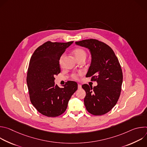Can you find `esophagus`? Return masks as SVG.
I'll use <instances>...</instances> for the list:
<instances>
[{"instance_id": "1", "label": "esophagus", "mask_w": 147, "mask_h": 147, "mask_svg": "<svg viewBox=\"0 0 147 147\" xmlns=\"http://www.w3.org/2000/svg\"><path fill=\"white\" fill-rule=\"evenodd\" d=\"M78 89L81 88V84H78Z\"/></svg>"}]
</instances>
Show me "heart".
I'll use <instances>...</instances> for the list:
<instances>
[{"label": "heart", "mask_w": 147, "mask_h": 147, "mask_svg": "<svg viewBox=\"0 0 147 147\" xmlns=\"http://www.w3.org/2000/svg\"><path fill=\"white\" fill-rule=\"evenodd\" d=\"M73 55H74V57L78 61L79 60L81 59H86L87 56V53L85 50H84L82 48H77L74 49L73 52ZM64 57L65 55H61L59 59V64L60 66H62L63 63V60H64ZM71 77L74 79V80H77L78 78V76L76 74H71Z\"/></svg>", "instance_id": "b5f03b06"}]
</instances>
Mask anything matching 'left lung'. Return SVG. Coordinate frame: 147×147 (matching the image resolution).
<instances>
[{
    "label": "left lung",
    "instance_id": "1",
    "mask_svg": "<svg viewBox=\"0 0 147 147\" xmlns=\"http://www.w3.org/2000/svg\"><path fill=\"white\" fill-rule=\"evenodd\" d=\"M78 45L90 49L92 60L87 77L98 85L82 86L86 91L84 105L86 109L95 116L109 112L120 97L123 82V73L117 57L112 49L105 43L95 39L76 42Z\"/></svg>",
    "mask_w": 147,
    "mask_h": 147
}]
</instances>
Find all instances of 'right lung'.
I'll return each mask as SVG.
<instances>
[{
  "mask_svg": "<svg viewBox=\"0 0 147 147\" xmlns=\"http://www.w3.org/2000/svg\"><path fill=\"white\" fill-rule=\"evenodd\" d=\"M73 41L52 42L47 41L32 54L27 70V83L30 99L42 115L56 117L63 113L77 83L68 81L63 88L55 84V76L60 73L59 59Z\"/></svg>",
  "mask_w": 147,
  "mask_h": 147,
  "instance_id": "obj_1",
  "label": "right lung"
}]
</instances>
